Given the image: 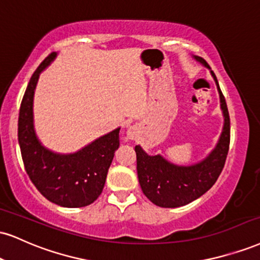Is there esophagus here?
I'll list each match as a JSON object with an SVG mask.
<instances>
[{
  "mask_svg": "<svg viewBox=\"0 0 260 260\" xmlns=\"http://www.w3.org/2000/svg\"><path fill=\"white\" fill-rule=\"evenodd\" d=\"M137 136V129L134 127H129L127 131V137L129 139H134V137Z\"/></svg>",
  "mask_w": 260,
  "mask_h": 260,
  "instance_id": "obj_1",
  "label": "esophagus"
}]
</instances>
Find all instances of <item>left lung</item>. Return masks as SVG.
<instances>
[{"label":"left lung","instance_id":"1","mask_svg":"<svg viewBox=\"0 0 260 260\" xmlns=\"http://www.w3.org/2000/svg\"><path fill=\"white\" fill-rule=\"evenodd\" d=\"M193 58L203 67L211 69L203 58L198 55H193ZM211 74L219 92L224 126L217 145L207 157L191 166H178L167 161L161 155H148L140 145L134 148L140 187L144 195L156 206L176 208L195 201L214 185L223 171L229 151L230 117L217 77L213 71Z\"/></svg>","mask_w":260,"mask_h":260}]
</instances>
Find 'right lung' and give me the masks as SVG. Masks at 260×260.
Here are the masks:
<instances>
[{
  "mask_svg": "<svg viewBox=\"0 0 260 260\" xmlns=\"http://www.w3.org/2000/svg\"><path fill=\"white\" fill-rule=\"evenodd\" d=\"M55 57L57 53H51L31 76L20 104L18 140L25 171L36 189L61 207H84L103 191L109 167L120 146V128L74 154H57L41 144L34 128V94L40 74Z\"/></svg>",
  "mask_w": 260,
  "mask_h": 260,
  "instance_id": "add662e5",
  "label": "right lung"
}]
</instances>
